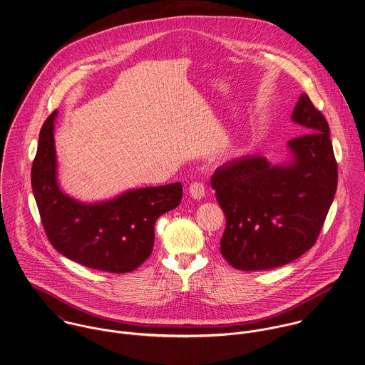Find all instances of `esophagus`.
Wrapping results in <instances>:
<instances>
[{
	"label": "esophagus",
	"mask_w": 365,
	"mask_h": 365,
	"mask_svg": "<svg viewBox=\"0 0 365 365\" xmlns=\"http://www.w3.org/2000/svg\"><path fill=\"white\" fill-rule=\"evenodd\" d=\"M190 195L194 199H202L205 197V185L202 182H192L190 185Z\"/></svg>",
	"instance_id": "1"
}]
</instances>
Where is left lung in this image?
<instances>
[{
  "label": "left lung",
  "mask_w": 365,
  "mask_h": 365,
  "mask_svg": "<svg viewBox=\"0 0 365 365\" xmlns=\"http://www.w3.org/2000/svg\"><path fill=\"white\" fill-rule=\"evenodd\" d=\"M292 120L305 133L287 142L289 163L242 156L210 178L226 215L220 252L235 269L266 270L297 259L315 244L329 212L337 163L328 121L305 93Z\"/></svg>",
  "instance_id": "1"
}]
</instances>
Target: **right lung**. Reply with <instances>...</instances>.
Returning a JSON list of instances; mask_svg holds the SVG:
<instances>
[{
  "label": "right lung",
  "mask_w": 365,
  "mask_h": 365,
  "mask_svg": "<svg viewBox=\"0 0 365 365\" xmlns=\"http://www.w3.org/2000/svg\"><path fill=\"white\" fill-rule=\"evenodd\" d=\"M53 111L38 135L32 165V188L51 245L71 261L96 270L127 273L153 250L155 223L177 207L181 182L130 190L108 200L85 203L71 198L57 180Z\"/></svg>",
  "instance_id": "add662e5"
}]
</instances>
